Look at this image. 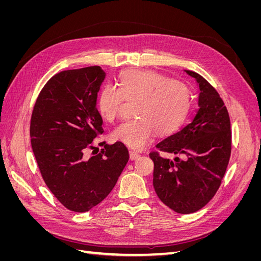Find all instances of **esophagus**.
Returning a JSON list of instances; mask_svg holds the SVG:
<instances>
[{
	"mask_svg": "<svg viewBox=\"0 0 261 261\" xmlns=\"http://www.w3.org/2000/svg\"><path fill=\"white\" fill-rule=\"evenodd\" d=\"M140 156V154L136 151H129V159L130 160H136Z\"/></svg>",
	"mask_w": 261,
	"mask_h": 261,
	"instance_id": "obj_1",
	"label": "esophagus"
}]
</instances>
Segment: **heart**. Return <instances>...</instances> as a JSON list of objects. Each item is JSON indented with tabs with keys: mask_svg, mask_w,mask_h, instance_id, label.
<instances>
[{
	"mask_svg": "<svg viewBox=\"0 0 261 261\" xmlns=\"http://www.w3.org/2000/svg\"><path fill=\"white\" fill-rule=\"evenodd\" d=\"M117 86H102L97 109L105 121L112 123L120 116L124 100L138 101L133 120L123 122L113 130L114 140L132 149H143L158 135H170L186 120L192 105L188 86L153 70L128 69L117 80Z\"/></svg>",
	"mask_w": 261,
	"mask_h": 261,
	"instance_id": "1",
	"label": "heart"
}]
</instances>
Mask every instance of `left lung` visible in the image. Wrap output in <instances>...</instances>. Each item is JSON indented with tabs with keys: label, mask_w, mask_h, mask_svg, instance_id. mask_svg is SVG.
<instances>
[{
	"label": "left lung",
	"mask_w": 261,
	"mask_h": 261,
	"mask_svg": "<svg viewBox=\"0 0 261 261\" xmlns=\"http://www.w3.org/2000/svg\"><path fill=\"white\" fill-rule=\"evenodd\" d=\"M185 72L199 85V109L193 120L155 147L153 187L160 200L177 213L198 211L212 199L225 174L232 149L230 116L218 91L202 76Z\"/></svg>",
	"instance_id": "obj_1"
}]
</instances>
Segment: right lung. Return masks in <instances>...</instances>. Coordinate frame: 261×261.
I'll return each instance as SVG.
<instances>
[{
    "instance_id": "right-lung-1",
    "label": "right lung",
    "mask_w": 261,
    "mask_h": 261,
    "mask_svg": "<svg viewBox=\"0 0 261 261\" xmlns=\"http://www.w3.org/2000/svg\"><path fill=\"white\" fill-rule=\"evenodd\" d=\"M106 73L100 66L63 70L39 93L30 120L31 147L45 185L63 206L86 212L103 200L128 161L116 141L90 158L87 149L100 134L97 97Z\"/></svg>"
}]
</instances>
